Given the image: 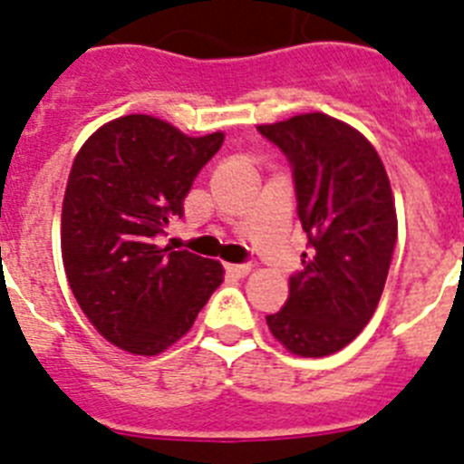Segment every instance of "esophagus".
Here are the masks:
<instances>
[{
	"instance_id": "esophagus-1",
	"label": "esophagus",
	"mask_w": 464,
	"mask_h": 464,
	"mask_svg": "<svg viewBox=\"0 0 464 464\" xmlns=\"http://www.w3.org/2000/svg\"><path fill=\"white\" fill-rule=\"evenodd\" d=\"M224 270H227L228 275H233V277H245V275L249 273V266L247 263H227Z\"/></svg>"
}]
</instances>
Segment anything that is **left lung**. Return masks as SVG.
<instances>
[{"label":"left lung","mask_w":464,"mask_h":464,"mask_svg":"<svg viewBox=\"0 0 464 464\" xmlns=\"http://www.w3.org/2000/svg\"><path fill=\"white\" fill-rule=\"evenodd\" d=\"M256 129L289 161L307 233L289 300L266 321L295 356H328L365 328L382 298L398 242L391 182L370 140L324 112Z\"/></svg>","instance_id":"8db88e82"}]
</instances>
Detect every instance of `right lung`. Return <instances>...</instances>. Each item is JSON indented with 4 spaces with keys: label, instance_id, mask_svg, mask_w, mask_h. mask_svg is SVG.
<instances>
[{
    "label": "right lung",
    "instance_id": "right-lung-1",
    "mask_svg": "<svg viewBox=\"0 0 464 464\" xmlns=\"http://www.w3.org/2000/svg\"><path fill=\"white\" fill-rule=\"evenodd\" d=\"M224 133L191 139L150 115L103 124L81 148L62 206V258L81 310L129 353L154 356L180 340L224 268L154 237L185 215L196 175Z\"/></svg>",
    "mask_w": 464,
    "mask_h": 464
}]
</instances>
